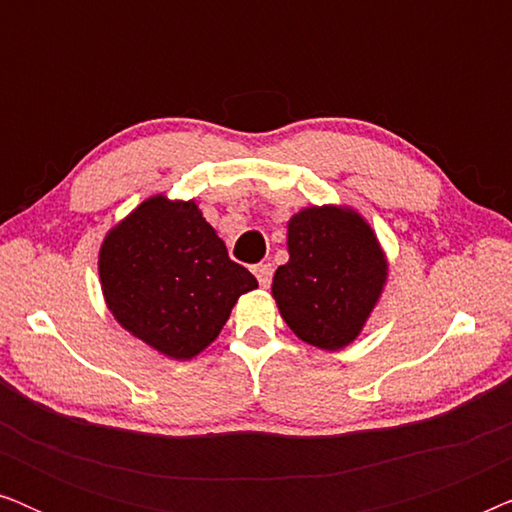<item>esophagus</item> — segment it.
Segmentation results:
<instances>
[{"label":"esophagus","instance_id":"34e87169","mask_svg":"<svg viewBox=\"0 0 512 512\" xmlns=\"http://www.w3.org/2000/svg\"><path fill=\"white\" fill-rule=\"evenodd\" d=\"M254 275L258 279V284H261L265 289V286H270V282H272V265L270 263L254 265Z\"/></svg>","mask_w":512,"mask_h":512}]
</instances>
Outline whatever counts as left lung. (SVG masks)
Wrapping results in <instances>:
<instances>
[{
  "mask_svg": "<svg viewBox=\"0 0 512 512\" xmlns=\"http://www.w3.org/2000/svg\"><path fill=\"white\" fill-rule=\"evenodd\" d=\"M384 279V254L359 214L310 207L289 221V263L277 268L272 296L300 340L340 349L366 324Z\"/></svg>",
  "mask_w": 512,
  "mask_h": 512,
  "instance_id": "8db88e82",
  "label": "left lung"
}]
</instances>
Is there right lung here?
<instances>
[{
	"label": "right lung",
	"mask_w": 512,
	"mask_h": 512,
	"mask_svg": "<svg viewBox=\"0 0 512 512\" xmlns=\"http://www.w3.org/2000/svg\"><path fill=\"white\" fill-rule=\"evenodd\" d=\"M100 279L109 310L132 335L172 359L200 354L258 282L230 261L195 202L163 195L139 205L107 235Z\"/></svg>",
	"instance_id": "right-lung-1"
}]
</instances>
